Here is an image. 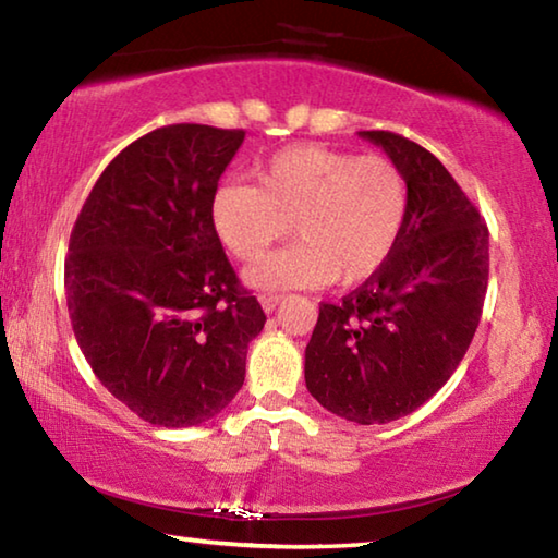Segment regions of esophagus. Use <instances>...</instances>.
<instances>
[{"label":"esophagus","instance_id":"1","mask_svg":"<svg viewBox=\"0 0 558 558\" xmlns=\"http://www.w3.org/2000/svg\"><path fill=\"white\" fill-rule=\"evenodd\" d=\"M258 300H260V307H263V310H266V315H270V313H272V310H276V307H278V302H280L282 298H280V295H260Z\"/></svg>","mask_w":558,"mask_h":558}]
</instances>
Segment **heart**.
<instances>
[{
	"mask_svg": "<svg viewBox=\"0 0 558 558\" xmlns=\"http://www.w3.org/2000/svg\"><path fill=\"white\" fill-rule=\"evenodd\" d=\"M409 214V186L393 159L325 145H292L258 169V186L223 182L211 226L233 258L256 263L290 233L298 243L248 270L258 290L344 286L376 276Z\"/></svg>",
	"mask_w": 558,
	"mask_h": 558,
	"instance_id": "b5f03b06",
	"label": "heart"
}]
</instances>
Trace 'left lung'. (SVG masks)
Returning <instances> with one entry per match:
<instances>
[{
    "label": "left lung",
    "mask_w": 558,
    "mask_h": 558,
    "mask_svg": "<svg viewBox=\"0 0 558 558\" xmlns=\"http://www.w3.org/2000/svg\"><path fill=\"white\" fill-rule=\"evenodd\" d=\"M409 186V214L386 266L335 305L305 349L319 405L374 426L413 413L465 356L483 315L489 233L438 157L396 132L364 130Z\"/></svg>",
    "instance_id": "1"
}]
</instances>
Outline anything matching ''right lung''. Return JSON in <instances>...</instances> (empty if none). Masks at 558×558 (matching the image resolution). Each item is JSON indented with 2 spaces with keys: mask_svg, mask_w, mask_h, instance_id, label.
<instances>
[{
  "mask_svg": "<svg viewBox=\"0 0 558 558\" xmlns=\"http://www.w3.org/2000/svg\"><path fill=\"white\" fill-rule=\"evenodd\" d=\"M243 137L192 122L147 132L106 167L71 231L73 335L100 384L153 426L221 413L266 325L211 226Z\"/></svg>",
  "mask_w": 558,
  "mask_h": 558,
  "instance_id": "add662e5",
  "label": "right lung"
}]
</instances>
